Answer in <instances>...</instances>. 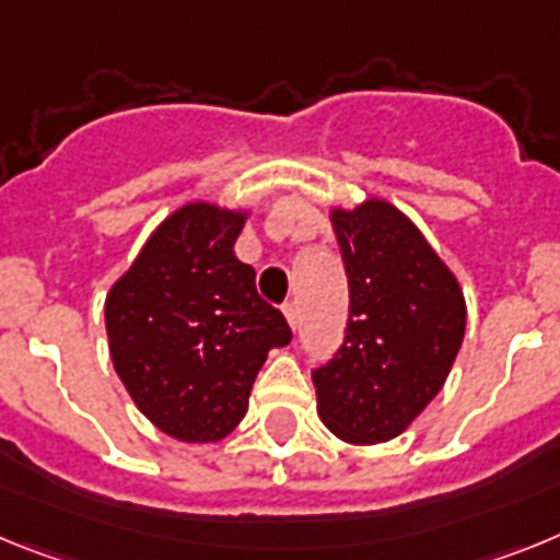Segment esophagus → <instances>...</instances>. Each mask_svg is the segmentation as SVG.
<instances>
[{
	"label": "esophagus",
	"instance_id": "obj_1",
	"mask_svg": "<svg viewBox=\"0 0 560 560\" xmlns=\"http://www.w3.org/2000/svg\"><path fill=\"white\" fill-rule=\"evenodd\" d=\"M281 313H284V318H287V324H290V327L293 329H299V304H295V301H287L284 307H281Z\"/></svg>",
	"mask_w": 560,
	"mask_h": 560
}]
</instances>
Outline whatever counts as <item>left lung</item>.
<instances>
[{
    "label": "left lung",
    "instance_id": "obj_1",
    "mask_svg": "<svg viewBox=\"0 0 560 560\" xmlns=\"http://www.w3.org/2000/svg\"><path fill=\"white\" fill-rule=\"evenodd\" d=\"M349 281L343 343L313 369L318 415L340 440L372 445L402 434L448 377L465 335L454 273L415 222L369 199L332 211Z\"/></svg>",
    "mask_w": 560,
    "mask_h": 560
}]
</instances>
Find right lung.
<instances>
[{"mask_svg": "<svg viewBox=\"0 0 560 560\" xmlns=\"http://www.w3.org/2000/svg\"><path fill=\"white\" fill-rule=\"evenodd\" d=\"M245 217L208 202L174 211L106 295L115 372L135 406L183 442H217L247 411L267 352L293 332L233 256Z\"/></svg>", "mask_w": 560, "mask_h": 560, "instance_id": "obj_1", "label": "right lung"}]
</instances>
